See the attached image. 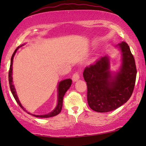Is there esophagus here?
Listing matches in <instances>:
<instances>
[{
	"label": "esophagus",
	"instance_id": "obj_1",
	"mask_svg": "<svg viewBox=\"0 0 146 146\" xmlns=\"http://www.w3.org/2000/svg\"><path fill=\"white\" fill-rule=\"evenodd\" d=\"M80 79V74L78 73H75L73 74V77H72V80L73 82H76Z\"/></svg>",
	"mask_w": 146,
	"mask_h": 146
}]
</instances>
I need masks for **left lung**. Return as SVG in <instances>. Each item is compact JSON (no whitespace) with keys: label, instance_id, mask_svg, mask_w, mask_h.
<instances>
[{"label":"left lung","instance_id":"obj_1","mask_svg":"<svg viewBox=\"0 0 146 146\" xmlns=\"http://www.w3.org/2000/svg\"><path fill=\"white\" fill-rule=\"evenodd\" d=\"M121 53V65L110 71L109 57L105 56L85 68L83 76L87 85V101L99 113L112 111L128 102L133 92L137 76L135 58L125 42L117 45Z\"/></svg>","mask_w":146,"mask_h":146}]
</instances>
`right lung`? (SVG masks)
I'll return each instance as SVG.
<instances>
[{"mask_svg":"<svg viewBox=\"0 0 146 146\" xmlns=\"http://www.w3.org/2000/svg\"><path fill=\"white\" fill-rule=\"evenodd\" d=\"M23 45L24 44H22L21 46H18L17 48L15 50L14 53H13L12 56H11V64H10V68L9 71V83L10 90H11V93H12L13 96H14V98L15 100H16V101L18 103V104L21 107V108H23V110L27 112L26 110H25L24 107L22 106L21 102L19 101V99H18V95L16 94V89H15L14 85L13 84V78H12V65H13V60H14V57L18 48L21 47V46H23ZM71 84H72V80L71 79H66V80H64L60 82L59 84H58V104H57L56 108H55L53 111L51 112V113L46 114V115H33V114H31V115H32L33 116H35L36 117H40V118H48V117H54L56 116V115H58V114L61 112L62 108L64 96L65 93H66V92L67 91L68 88L71 87ZM27 113L30 114L29 113H28V112Z\"/></svg>","mask_w":146,"mask_h":146,"instance_id":"1","label":"right lung"}]
</instances>
